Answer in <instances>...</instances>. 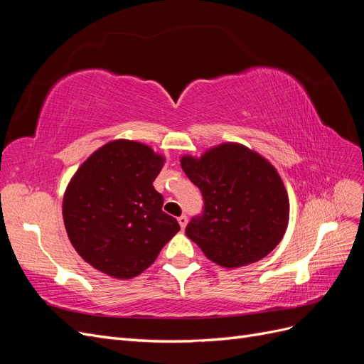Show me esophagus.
I'll list each match as a JSON object with an SVG mask.
<instances>
[{
  "label": "esophagus",
  "instance_id": "obj_1",
  "mask_svg": "<svg viewBox=\"0 0 364 364\" xmlns=\"http://www.w3.org/2000/svg\"><path fill=\"white\" fill-rule=\"evenodd\" d=\"M178 222H179L181 228L183 229V228L186 226V223H188V217H186V215H181V217L178 218Z\"/></svg>",
  "mask_w": 364,
  "mask_h": 364
}]
</instances>
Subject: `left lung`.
Instances as JSON below:
<instances>
[{"label": "left lung", "mask_w": 364, "mask_h": 364, "mask_svg": "<svg viewBox=\"0 0 364 364\" xmlns=\"http://www.w3.org/2000/svg\"><path fill=\"white\" fill-rule=\"evenodd\" d=\"M181 165L199 186L203 213L185 234L208 259L234 269L257 262L279 245L289 225L290 203L277 168L257 151L235 142L209 149Z\"/></svg>", "instance_id": "8db88e82"}]
</instances>
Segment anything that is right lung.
Here are the masks:
<instances>
[{
	"mask_svg": "<svg viewBox=\"0 0 364 364\" xmlns=\"http://www.w3.org/2000/svg\"><path fill=\"white\" fill-rule=\"evenodd\" d=\"M164 161L146 144L117 139L73 176L63 196V223L77 253L94 269L118 279L138 277L179 232L153 186Z\"/></svg>",
	"mask_w": 364,
	"mask_h": 364,
	"instance_id": "add662e5",
	"label": "right lung"
}]
</instances>
